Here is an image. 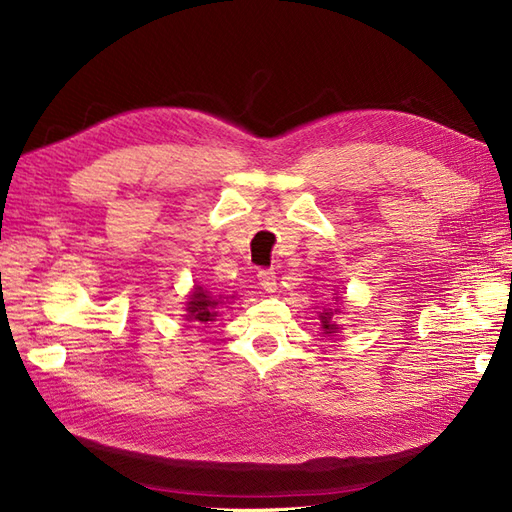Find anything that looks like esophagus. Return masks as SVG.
Instances as JSON below:
<instances>
[{
	"label": "esophagus",
	"instance_id": "34e87169",
	"mask_svg": "<svg viewBox=\"0 0 512 512\" xmlns=\"http://www.w3.org/2000/svg\"><path fill=\"white\" fill-rule=\"evenodd\" d=\"M257 279H259V285L261 289H266L268 294H272V291H276V272L272 268H261L257 272Z\"/></svg>",
	"mask_w": 512,
	"mask_h": 512
}]
</instances>
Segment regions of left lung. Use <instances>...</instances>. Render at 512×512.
Here are the masks:
<instances>
[{
    "mask_svg": "<svg viewBox=\"0 0 512 512\" xmlns=\"http://www.w3.org/2000/svg\"><path fill=\"white\" fill-rule=\"evenodd\" d=\"M321 324H324V330H326V332H334V330H337V326L330 324V313L321 315Z\"/></svg>",
    "mask_w": 512,
    "mask_h": 512,
    "instance_id": "8db88e82",
    "label": "left lung"
}]
</instances>
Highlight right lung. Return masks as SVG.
<instances>
[{"instance_id": "1", "label": "right lung", "mask_w": 512, "mask_h": 512, "mask_svg": "<svg viewBox=\"0 0 512 512\" xmlns=\"http://www.w3.org/2000/svg\"><path fill=\"white\" fill-rule=\"evenodd\" d=\"M216 304L218 302L208 296V291H203L201 287H197L193 291L191 300H188V304H186L188 306V309H186L188 311V319L197 321V324H206V321H212L216 317V313L212 311Z\"/></svg>"}]
</instances>
